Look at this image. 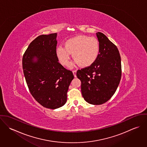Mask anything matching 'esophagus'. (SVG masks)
Returning a JSON list of instances; mask_svg holds the SVG:
<instances>
[{
	"label": "esophagus",
	"instance_id": "esophagus-1",
	"mask_svg": "<svg viewBox=\"0 0 147 147\" xmlns=\"http://www.w3.org/2000/svg\"><path fill=\"white\" fill-rule=\"evenodd\" d=\"M72 72H73V74L74 75V76L76 77V70H74Z\"/></svg>",
	"mask_w": 147,
	"mask_h": 147
}]
</instances>
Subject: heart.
<instances>
[{
  "label": "heart",
  "mask_w": 147,
  "mask_h": 147,
  "mask_svg": "<svg viewBox=\"0 0 147 147\" xmlns=\"http://www.w3.org/2000/svg\"><path fill=\"white\" fill-rule=\"evenodd\" d=\"M64 47L57 48L56 54L60 63L67 65L69 63L70 54H72L76 63L87 67L97 59L100 45L98 40L94 37L79 35L67 40L64 43Z\"/></svg>",
  "instance_id": "1"
}]
</instances>
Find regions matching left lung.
I'll return each mask as SVG.
<instances>
[{
  "mask_svg": "<svg viewBox=\"0 0 147 147\" xmlns=\"http://www.w3.org/2000/svg\"><path fill=\"white\" fill-rule=\"evenodd\" d=\"M100 51L92 65L78 70L84 100L92 105H101L115 93L121 79V59L117 46L104 34L96 33Z\"/></svg>",
  "mask_w": 147,
  "mask_h": 147,
  "instance_id": "1",
  "label": "left lung"
}]
</instances>
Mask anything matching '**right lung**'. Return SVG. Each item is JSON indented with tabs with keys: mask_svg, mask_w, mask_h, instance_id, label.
Wrapping results in <instances>:
<instances>
[{
	"mask_svg": "<svg viewBox=\"0 0 147 147\" xmlns=\"http://www.w3.org/2000/svg\"><path fill=\"white\" fill-rule=\"evenodd\" d=\"M57 34L41 35L30 43L22 57V69L29 90L42 106L55 109L67 101L74 76L59 63Z\"/></svg>",
	"mask_w": 147,
	"mask_h": 147,
	"instance_id": "right-lung-1",
	"label": "right lung"
}]
</instances>
